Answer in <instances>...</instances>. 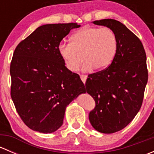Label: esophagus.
Here are the masks:
<instances>
[{
	"label": "esophagus",
	"instance_id": "34e87169",
	"mask_svg": "<svg viewBox=\"0 0 154 154\" xmlns=\"http://www.w3.org/2000/svg\"><path fill=\"white\" fill-rule=\"evenodd\" d=\"M80 78H81V80H82V81H83V83L85 84V83H86V81L87 76L82 74V75H80Z\"/></svg>",
	"mask_w": 154,
	"mask_h": 154
}]
</instances>
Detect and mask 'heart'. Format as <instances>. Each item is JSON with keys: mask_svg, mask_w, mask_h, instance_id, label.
<instances>
[{"mask_svg": "<svg viewBox=\"0 0 154 154\" xmlns=\"http://www.w3.org/2000/svg\"><path fill=\"white\" fill-rule=\"evenodd\" d=\"M58 51L71 72H76L84 60V71L106 69L117 54V35L109 27H83L71 35L70 43H61Z\"/></svg>", "mask_w": 154, "mask_h": 154, "instance_id": "obj_1", "label": "heart"}]
</instances>
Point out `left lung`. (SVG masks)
<instances>
[{"mask_svg":"<svg viewBox=\"0 0 154 154\" xmlns=\"http://www.w3.org/2000/svg\"><path fill=\"white\" fill-rule=\"evenodd\" d=\"M93 24L112 29L117 35L118 51L106 69L90 74L86 91L95 101L90 112L91 126L103 133L127 127L142 106L147 83L146 54L139 38L120 21L103 19Z\"/></svg>","mask_w":154,"mask_h":154,"instance_id":"1","label":"left lung"}]
</instances>
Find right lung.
<instances>
[{"instance_id": "obj_1", "label": "right lung", "mask_w": 154, "mask_h": 154, "mask_svg": "<svg viewBox=\"0 0 154 154\" xmlns=\"http://www.w3.org/2000/svg\"><path fill=\"white\" fill-rule=\"evenodd\" d=\"M77 23L45 24L19 43L10 65L11 97L31 130L51 133L63 124L66 107L86 88L59 54L60 42Z\"/></svg>"}]
</instances>
